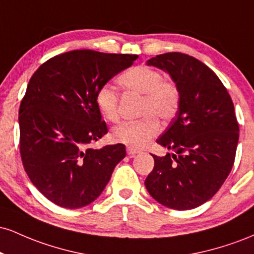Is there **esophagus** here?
I'll use <instances>...</instances> for the list:
<instances>
[{
	"label": "esophagus",
	"instance_id": "1",
	"mask_svg": "<svg viewBox=\"0 0 254 254\" xmlns=\"http://www.w3.org/2000/svg\"><path fill=\"white\" fill-rule=\"evenodd\" d=\"M127 154H129L130 156H133V155H136V154L141 153V150L136 149V148H132V147H127Z\"/></svg>",
	"mask_w": 254,
	"mask_h": 254
}]
</instances>
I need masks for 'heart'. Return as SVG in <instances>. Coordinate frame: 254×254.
Wrapping results in <instances>:
<instances>
[{"mask_svg": "<svg viewBox=\"0 0 254 254\" xmlns=\"http://www.w3.org/2000/svg\"><path fill=\"white\" fill-rule=\"evenodd\" d=\"M124 90L142 95L138 121L125 122L113 127L111 136L116 142L139 148L149 142L160 131L156 117L168 122L177 116L180 109V89L171 78H164L161 71L147 65H137L118 77ZM99 111L107 121L119 119L118 93L110 84H103L94 95Z\"/></svg>", "mask_w": 254, "mask_h": 254, "instance_id": "obj_1", "label": "heart"}]
</instances>
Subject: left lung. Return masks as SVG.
Instances as JSON below:
<instances>
[{
	"instance_id": "1",
	"label": "left lung",
	"mask_w": 254,
	"mask_h": 254,
	"mask_svg": "<svg viewBox=\"0 0 254 254\" xmlns=\"http://www.w3.org/2000/svg\"><path fill=\"white\" fill-rule=\"evenodd\" d=\"M148 65L166 70L182 95L177 118L157 143L176 154L154 157L144 185L167 208L189 210L220 190L234 165L239 124L234 104L217 75L182 52L157 55Z\"/></svg>"
}]
</instances>
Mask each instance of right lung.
Masks as SVG:
<instances>
[{"label": "right lung", "instance_id": "obj_1", "mask_svg": "<svg viewBox=\"0 0 254 254\" xmlns=\"http://www.w3.org/2000/svg\"><path fill=\"white\" fill-rule=\"evenodd\" d=\"M136 58L74 50L50 58L32 75L19 110L20 155L32 184L52 203L88 205L127 155L122 143L90 147L107 133L94 95Z\"/></svg>", "mask_w": 254, "mask_h": 254}]
</instances>
